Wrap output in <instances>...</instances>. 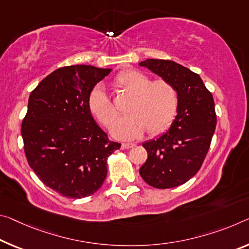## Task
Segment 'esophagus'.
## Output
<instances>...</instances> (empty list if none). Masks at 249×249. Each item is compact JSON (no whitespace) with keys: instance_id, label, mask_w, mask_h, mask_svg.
<instances>
[{"instance_id":"obj_1","label":"esophagus","mask_w":249,"mask_h":249,"mask_svg":"<svg viewBox=\"0 0 249 249\" xmlns=\"http://www.w3.org/2000/svg\"><path fill=\"white\" fill-rule=\"evenodd\" d=\"M134 146H135V144H134V143H123V144H122V148L129 149V148L134 147Z\"/></svg>"}]
</instances>
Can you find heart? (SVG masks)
<instances>
[{
  "mask_svg": "<svg viewBox=\"0 0 249 249\" xmlns=\"http://www.w3.org/2000/svg\"><path fill=\"white\" fill-rule=\"evenodd\" d=\"M115 86L133 96L127 106L131 115L115 121L110 134L118 140H134L148 134L157 135L167 129L174 121L178 108V95L171 83L152 81L136 70H127L115 78ZM88 107L92 115L104 126H109L117 117V110L102 86L94 88L88 97Z\"/></svg>",
  "mask_w": 249,
  "mask_h": 249,
  "instance_id": "obj_1",
  "label": "heart"
}]
</instances>
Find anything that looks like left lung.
I'll list each match as a JSON object with an SVG mask.
<instances>
[{
	"mask_svg": "<svg viewBox=\"0 0 249 249\" xmlns=\"http://www.w3.org/2000/svg\"><path fill=\"white\" fill-rule=\"evenodd\" d=\"M140 66L171 83L178 95L168 131L143 144L148 156L140 174L155 188L179 186L199 171L210 149L217 122L214 98L199 75L178 63L148 58Z\"/></svg>",
	"mask_w": 249,
	"mask_h": 249,
	"instance_id": "obj_1",
	"label": "left lung"
}]
</instances>
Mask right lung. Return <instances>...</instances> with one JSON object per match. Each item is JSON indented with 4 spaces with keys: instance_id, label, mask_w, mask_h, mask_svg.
Wrapping results in <instances>:
<instances>
[{
    "instance_id": "obj_1",
    "label": "right lung",
    "mask_w": 249,
    "mask_h": 249,
    "mask_svg": "<svg viewBox=\"0 0 249 249\" xmlns=\"http://www.w3.org/2000/svg\"><path fill=\"white\" fill-rule=\"evenodd\" d=\"M112 69L61 68L31 93L22 122L30 167L47 187L70 198L90 196L107 175V157L121 147L108 140L88 107V97Z\"/></svg>"
}]
</instances>
